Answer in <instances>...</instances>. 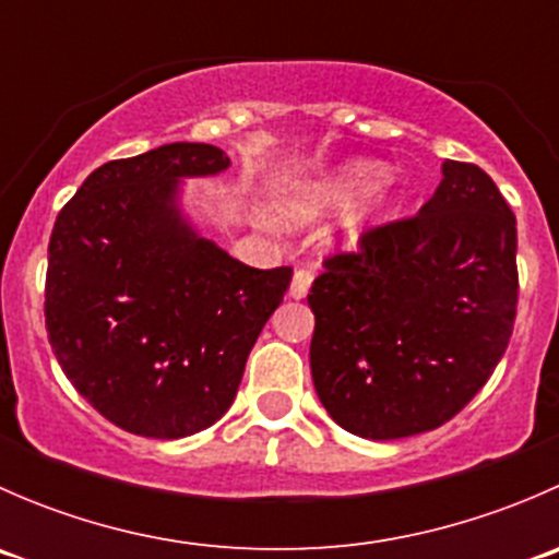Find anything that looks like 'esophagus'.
<instances>
[{"instance_id": "34e87169", "label": "esophagus", "mask_w": 559, "mask_h": 559, "mask_svg": "<svg viewBox=\"0 0 559 559\" xmlns=\"http://www.w3.org/2000/svg\"><path fill=\"white\" fill-rule=\"evenodd\" d=\"M311 284H313V273H311V270H306V267L295 270V275H292L289 297H295V300H302V297L308 295V289H311Z\"/></svg>"}]
</instances>
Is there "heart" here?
Returning <instances> with one entry per match:
<instances>
[{"mask_svg": "<svg viewBox=\"0 0 559 559\" xmlns=\"http://www.w3.org/2000/svg\"><path fill=\"white\" fill-rule=\"evenodd\" d=\"M381 178H384V167L379 162H348V165L337 167L324 178L297 186L281 202V216L289 224H306L313 222V218L343 211L362 194H368L362 205L348 216L346 229H343L346 243H357L365 233L379 227L400 202V191L392 183H381Z\"/></svg>", "mask_w": 559, "mask_h": 559, "instance_id": "obj_1", "label": "heart"}]
</instances>
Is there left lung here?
Segmentation results:
<instances>
[{"mask_svg":"<svg viewBox=\"0 0 559 559\" xmlns=\"http://www.w3.org/2000/svg\"><path fill=\"white\" fill-rule=\"evenodd\" d=\"M414 218L335 253L313 281L311 376L359 438L436 430L492 376L514 330L516 218L481 167L443 162Z\"/></svg>","mask_w":559,"mask_h":559,"instance_id":"obj_1","label":"left lung"}]
</instances>
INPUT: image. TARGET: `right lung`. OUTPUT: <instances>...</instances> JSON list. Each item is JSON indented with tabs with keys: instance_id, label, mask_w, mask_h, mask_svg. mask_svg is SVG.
Instances as JSON below:
<instances>
[{
	"instance_id": "obj_1",
	"label": "right lung",
	"mask_w": 559,
	"mask_h": 559,
	"mask_svg": "<svg viewBox=\"0 0 559 559\" xmlns=\"http://www.w3.org/2000/svg\"><path fill=\"white\" fill-rule=\"evenodd\" d=\"M229 165L207 143L107 162L53 224L50 348L72 386L134 436L175 441L222 419L289 289L292 267H248L180 211V180Z\"/></svg>"
}]
</instances>
